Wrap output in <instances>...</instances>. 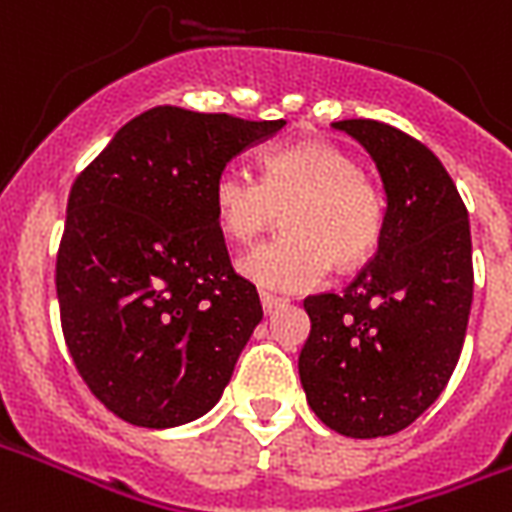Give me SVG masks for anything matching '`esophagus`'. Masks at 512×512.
I'll use <instances>...</instances> for the list:
<instances>
[{"instance_id":"1","label":"esophagus","mask_w":512,"mask_h":512,"mask_svg":"<svg viewBox=\"0 0 512 512\" xmlns=\"http://www.w3.org/2000/svg\"><path fill=\"white\" fill-rule=\"evenodd\" d=\"M260 303H263L265 314H271V311H276L279 306H284L287 300L279 298V295H273V292H260Z\"/></svg>"}]
</instances>
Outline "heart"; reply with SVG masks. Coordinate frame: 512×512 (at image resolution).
Segmentation results:
<instances>
[{
    "label": "heart",
    "mask_w": 512,
    "mask_h": 512,
    "mask_svg": "<svg viewBox=\"0 0 512 512\" xmlns=\"http://www.w3.org/2000/svg\"><path fill=\"white\" fill-rule=\"evenodd\" d=\"M212 198L217 222L233 241H252L284 212L282 236L241 260V271L271 290H314L333 263L354 271L384 236L381 193L349 152L325 139L265 152L260 179L239 166L222 169Z\"/></svg>",
    "instance_id": "1"
}]
</instances>
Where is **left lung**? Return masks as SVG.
Returning a JSON list of instances; mask_svg holds the SVG:
<instances>
[{
  "label": "left lung",
  "mask_w": 512,
  "mask_h": 512,
  "mask_svg": "<svg viewBox=\"0 0 512 512\" xmlns=\"http://www.w3.org/2000/svg\"><path fill=\"white\" fill-rule=\"evenodd\" d=\"M370 152L386 190L376 257L343 292L303 300L298 357L308 405L349 438L419 419L454 373L473 306L467 206L427 144L378 120H338Z\"/></svg>",
  "instance_id": "8db88e82"
}]
</instances>
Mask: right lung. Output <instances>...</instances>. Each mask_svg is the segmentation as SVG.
<instances>
[{
  "instance_id": "add662e5",
  "label": "right lung",
  "mask_w": 512,
  "mask_h": 512,
  "mask_svg": "<svg viewBox=\"0 0 512 512\" xmlns=\"http://www.w3.org/2000/svg\"><path fill=\"white\" fill-rule=\"evenodd\" d=\"M284 120L152 107L85 166L56 257L61 330L93 397L136 427L204 416L263 319L230 263L212 187Z\"/></svg>"
}]
</instances>
